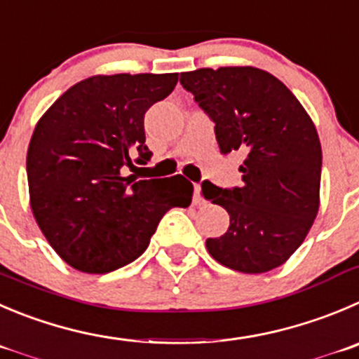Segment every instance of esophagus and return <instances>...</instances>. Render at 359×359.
I'll return each mask as SVG.
<instances>
[{"label": "esophagus", "mask_w": 359, "mask_h": 359, "mask_svg": "<svg viewBox=\"0 0 359 359\" xmlns=\"http://www.w3.org/2000/svg\"><path fill=\"white\" fill-rule=\"evenodd\" d=\"M194 203L196 204L203 203V197H201V185L194 187Z\"/></svg>", "instance_id": "esophagus-1"}]
</instances>
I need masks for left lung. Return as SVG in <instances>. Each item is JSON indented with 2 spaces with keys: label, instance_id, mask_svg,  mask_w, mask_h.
Instances as JSON below:
<instances>
[{
  "label": "left lung",
  "instance_id": "8db88e82",
  "mask_svg": "<svg viewBox=\"0 0 359 359\" xmlns=\"http://www.w3.org/2000/svg\"><path fill=\"white\" fill-rule=\"evenodd\" d=\"M180 83L215 123L220 153L243 151V185L203 183L204 199L227 210V233L208 238L220 264L266 273L284 264L319 211L320 151L316 125L275 75L255 67L199 68Z\"/></svg>",
  "mask_w": 359,
  "mask_h": 359
}]
</instances>
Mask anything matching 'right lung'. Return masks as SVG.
<instances>
[{
	"label": "right lung",
	"instance_id": "1",
	"mask_svg": "<svg viewBox=\"0 0 359 359\" xmlns=\"http://www.w3.org/2000/svg\"><path fill=\"white\" fill-rule=\"evenodd\" d=\"M177 74L93 75L39 119L26 158L29 204L50 247L72 268L109 273L148 248L160 218L192 203L182 174L123 176L146 163L144 114L172 93Z\"/></svg>",
	"mask_w": 359,
	"mask_h": 359
}]
</instances>
